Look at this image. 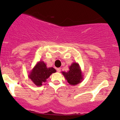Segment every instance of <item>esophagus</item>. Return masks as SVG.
<instances>
[{
  "mask_svg": "<svg viewBox=\"0 0 120 120\" xmlns=\"http://www.w3.org/2000/svg\"><path fill=\"white\" fill-rule=\"evenodd\" d=\"M57 71H58V72H60V71H61V68H57Z\"/></svg>",
  "mask_w": 120,
  "mask_h": 120,
  "instance_id": "obj_1",
  "label": "esophagus"
}]
</instances>
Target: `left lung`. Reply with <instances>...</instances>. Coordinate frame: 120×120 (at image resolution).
Instances as JSON below:
<instances>
[{
	"label": "left lung",
	"mask_w": 120,
	"mask_h": 120,
	"mask_svg": "<svg viewBox=\"0 0 120 120\" xmlns=\"http://www.w3.org/2000/svg\"><path fill=\"white\" fill-rule=\"evenodd\" d=\"M66 79L70 85H75L81 82L82 75L79 65L74 63L69 67V71L68 72H62Z\"/></svg>",
	"instance_id": "8db88e82"
}]
</instances>
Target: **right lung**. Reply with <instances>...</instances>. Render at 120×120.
Here are the masks:
<instances>
[{
  "instance_id": "obj_1",
  "label": "right lung",
  "mask_w": 120,
  "mask_h": 120,
  "mask_svg": "<svg viewBox=\"0 0 120 120\" xmlns=\"http://www.w3.org/2000/svg\"><path fill=\"white\" fill-rule=\"evenodd\" d=\"M56 71L53 68H47L43 61H39L31 71L29 78L37 86H41L43 82Z\"/></svg>"
}]
</instances>
